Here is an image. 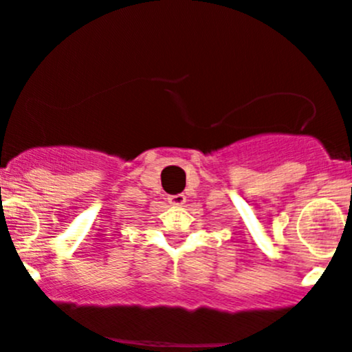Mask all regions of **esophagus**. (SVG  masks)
<instances>
[{"instance_id":"34e87169","label":"esophagus","mask_w":352,"mask_h":352,"mask_svg":"<svg viewBox=\"0 0 352 352\" xmlns=\"http://www.w3.org/2000/svg\"><path fill=\"white\" fill-rule=\"evenodd\" d=\"M168 203L173 204V206H180V204L186 203V196H184V194H175V196H170Z\"/></svg>"}]
</instances>
